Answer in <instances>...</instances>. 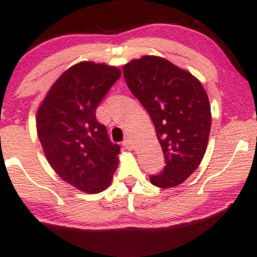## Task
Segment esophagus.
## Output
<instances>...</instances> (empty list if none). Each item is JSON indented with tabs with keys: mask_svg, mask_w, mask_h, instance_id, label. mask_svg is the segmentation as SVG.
<instances>
[{
	"mask_svg": "<svg viewBox=\"0 0 257 257\" xmlns=\"http://www.w3.org/2000/svg\"><path fill=\"white\" fill-rule=\"evenodd\" d=\"M123 146L125 147L126 150H132L133 149V145H132V141L129 140V139H126V140L123 141Z\"/></svg>",
	"mask_w": 257,
	"mask_h": 257,
	"instance_id": "obj_1",
	"label": "esophagus"
}]
</instances>
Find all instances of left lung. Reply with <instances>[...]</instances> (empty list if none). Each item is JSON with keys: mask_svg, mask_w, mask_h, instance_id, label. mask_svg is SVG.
<instances>
[{"mask_svg": "<svg viewBox=\"0 0 257 257\" xmlns=\"http://www.w3.org/2000/svg\"><path fill=\"white\" fill-rule=\"evenodd\" d=\"M126 84L149 112L166 157L163 172L150 178L175 187L199 167L208 146L211 111L200 81L167 59L144 55L123 66Z\"/></svg>", "mask_w": 257, "mask_h": 257, "instance_id": "obj_1", "label": "left lung"}]
</instances>
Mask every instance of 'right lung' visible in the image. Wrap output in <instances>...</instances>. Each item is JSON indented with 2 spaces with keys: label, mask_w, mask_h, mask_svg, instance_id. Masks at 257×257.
<instances>
[{
  "label": "right lung",
  "mask_w": 257,
  "mask_h": 257,
  "mask_svg": "<svg viewBox=\"0 0 257 257\" xmlns=\"http://www.w3.org/2000/svg\"><path fill=\"white\" fill-rule=\"evenodd\" d=\"M120 73L116 66L81 61L59 76L38 106L37 135L47 161L84 193L106 190L118 167L119 146L111 143L95 112Z\"/></svg>",
  "instance_id": "right-lung-1"
}]
</instances>
